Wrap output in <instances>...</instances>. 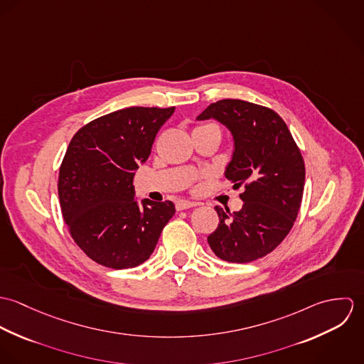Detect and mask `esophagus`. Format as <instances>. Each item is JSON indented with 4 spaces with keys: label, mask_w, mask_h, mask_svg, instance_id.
Instances as JSON below:
<instances>
[{
    "label": "esophagus",
    "mask_w": 364,
    "mask_h": 364,
    "mask_svg": "<svg viewBox=\"0 0 364 364\" xmlns=\"http://www.w3.org/2000/svg\"><path fill=\"white\" fill-rule=\"evenodd\" d=\"M196 206H199V203H196V202H191V200H179V202L176 203V210H178V211H181V210L196 208Z\"/></svg>",
    "instance_id": "34e87169"
}]
</instances>
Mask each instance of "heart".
Wrapping results in <instances>:
<instances>
[{
	"label": "heart",
	"mask_w": 364,
	"mask_h": 364,
	"mask_svg": "<svg viewBox=\"0 0 364 364\" xmlns=\"http://www.w3.org/2000/svg\"><path fill=\"white\" fill-rule=\"evenodd\" d=\"M203 126H214V124H203ZM203 126H199V127H203Z\"/></svg>",
	"instance_id": "b5f03b06"
}]
</instances>
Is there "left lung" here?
I'll return each instance as SVG.
<instances>
[{
  "label": "left lung",
  "mask_w": 364,
  "mask_h": 364,
  "mask_svg": "<svg viewBox=\"0 0 364 364\" xmlns=\"http://www.w3.org/2000/svg\"><path fill=\"white\" fill-rule=\"evenodd\" d=\"M210 117L234 136L235 150L225 178L245 191L240 195L244 202L240 211L215 206L220 224L208 235V245L220 259L248 263L276 250L293 228L304 192V159L287 124L270 107L221 100L198 120Z\"/></svg>",
  "instance_id": "obj_1"
}]
</instances>
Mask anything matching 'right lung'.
Listing matches in <instances>:
<instances>
[{
    "label": "right lung",
    "instance_id": "right-lung-1",
    "mask_svg": "<svg viewBox=\"0 0 364 364\" xmlns=\"http://www.w3.org/2000/svg\"><path fill=\"white\" fill-rule=\"evenodd\" d=\"M175 106H133L104 114L71 139L58 171L63 218L84 254L112 269L141 264L175 214L171 200H134L133 175Z\"/></svg>",
    "mask_w": 364,
    "mask_h": 364
}]
</instances>
